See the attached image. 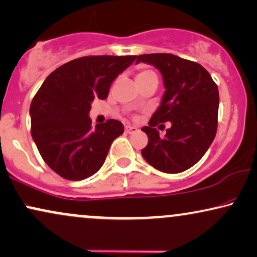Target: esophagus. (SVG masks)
<instances>
[{"instance_id": "34e87169", "label": "esophagus", "mask_w": 257, "mask_h": 257, "mask_svg": "<svg viewBox=\"0 0 257 257\" xmlns=\"http://www.w3.org/2000/svg\"><path fill=\"white\" fill-rule=\"evenodd\" d=\"M125 132L128 133V134H134V133L139 132V129L134 125H125Z\"/></svg>"}]
</instances>
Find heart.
<instances>
[{
    "instance_id": "1",
    "label": "heart",
    "mask_w": 257,
    "mask_h": 257,
    "mask_svg": "<svg viewBox=\"0 0 257 257\" xmlns=\"http://www.w3.org/2000/svg\"><path fill=\"white\" fill-rule=\"evenodd\" d=\"M151 78H157V74L151 70H142L136 74V82H142V80L151 79Z\"/></svg>"
}]
</instances>
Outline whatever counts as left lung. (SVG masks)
I'll list each match as a JSON object with an SVG mask.
<instances>
[{
    "mask_svg": "<svg viewBox=\"0 0 257 257\" xmlns=\"http://www.w3.org/2000/svg\"><path fill=\"white\" fill-rule=\"evenodd\" d=\"M140 61L160 71L165 91L161 104L148 125L141 129L148 145L141 154L149 165L165 173H180L204 157L217 133L219 93L210 73L201 65L168 53L142 54ZM171 121L160 138L155 126ZM164 125V124H161Z\"/></svg>",
    "mask_w": 257,
    "mask_h": 257,
    "instance_id": "1",
    "label": "left lung"
}]
</instances>
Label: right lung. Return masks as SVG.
I'll return each instance as SVG.
<instances>
[{
	"mask_svg": "<svg viewBox=\"0 0 257 257\" xmlns=\"http://www.w3.org/2000/svg\"><path fill=\"white\" fill-rule=\"evenodd\" d=\"M136 56H90L61 65L32 100L31 124L41 158L67 180L91 177L104 164L112 141L124 132L117 119L91 126L95 98L105 99L110 85Z\"/></svg>",
	"mask_w": 257,
	"mask_h": 257,
	"instance_id": "obj_1",
	"label": "right lung"
}]
</instances>
